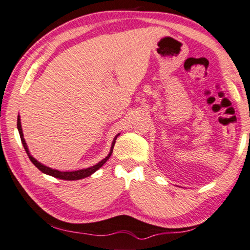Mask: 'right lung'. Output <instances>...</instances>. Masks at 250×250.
Wrapping results in <instances>:
<instances>
[{
	"mask_svg": "<svg viewBox=\"0 0 250 250\" xmlns=\"http://www.w3.org/2000/svg\"><path fill=\"white\" fill-rule=\"evenodd\" d=\"M17 129H19V133H20V136H21V144H23L24 146V149L26 150V152H27V155L29 157V159L32 163L36 166V167L41 170L42 172L48 174V176H51V177H55V178H58V179H62V180H79V179H83V178H86L91 176L92 173H94L96 170L100 169L102 166L106 163L107 159L111 157L112 152H113V148H114V145H115V139L116 137L114 138V142L112 143V147H111V151H109V154L105 157V158L103 160H101L100 163L98 165H94L93 167H90V168H86V169H81V170H77V171H58V170L56 169H51L49 167H46V166H43L42 164L38 163V161L34 158V157H32L29 155V151H28V148H27V145H26V142L24 139V135H23V130H21V118L20 116H17Z\"/></svg>",
	"mask_w": 250,
	"mask_h": 250,
	"instance_id": "right-lung-1",
	"label": "right lung"
}]
</instances>
